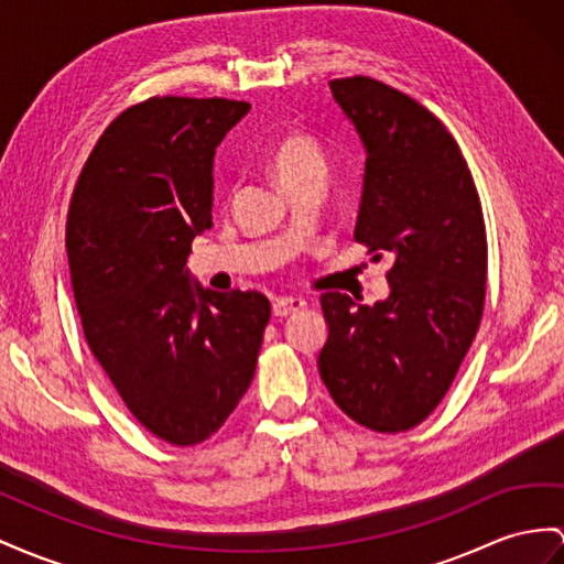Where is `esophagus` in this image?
Instances as JSON below:
<instances>
[{
    "mask_svg": "<svg viewBox=\"0 0 564 564\" xmlns=\"http://www.w3.org/2000/svg\"><path fill=\"white\" fill-rule=\"evenodd\" d=\"M302 307H305V300H302V297H293V295L276 297V300H273V316H288V314H293Z\"/></svg>",
    "mask_w": 564,
    "mask_h": 564,
    "instance_id": "esophagus-1",
    "label": "esophagus"
}]
</instances>
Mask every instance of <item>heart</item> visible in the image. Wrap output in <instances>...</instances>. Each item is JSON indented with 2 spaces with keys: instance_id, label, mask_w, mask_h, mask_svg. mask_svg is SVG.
I'll list each match as a JSON object with an SVG mask.
<instances>
[{
  "instance_id": "obj_1",
  "label": "heart",
  "mask_w": 564,
  "mask_h": 564,
  "mask_svg": "<svg viewBox=\"0 0 564 564\" xmlns=\"http://www.w3.org/2000/svg\"><path fill=\"white\" fill-rule=\"evenodd\" d=\"M267 169L288 195L300 187L322 185L326 176V156L319 142L305 133H285L271 144Z\"/></svg>"
}]
</instances>
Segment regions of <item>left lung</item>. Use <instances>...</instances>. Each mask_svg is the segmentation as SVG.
I'll return each instance as SVG.
<instances>
[{
	"label": "left lung",
	"mask_w": 564,
	"mask_h": 564,
	"mask_svg": "<svg viewBox=\"0 0 564 564\" xmlns=\"http://www.w3.org/2000/svg\"><path fill=\"white\" fill-rule=\"evenodd\" d=\"M367 162L355 240L391 257L388 297L322 295L316 357L336 405L367 429L408 431L451 388L481 322L486 226L457 142L429 109L365 76L330 80Z\"/></svg>",
	"instance_id": "left-lung-1"
}]
</instances>
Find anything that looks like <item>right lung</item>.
Returning a JSON list of instances; mask_svg holds the SVG:
<instances>
[{
  "label": "right lung",
  "mask_w": 564,
  "mask_h": 564,
  "mask_svg": "<svg viewBox=\"0 0 564 564\" xmlns=\"http://www.w3.org/2000/svg\"><path fill=\"white\" fill-rule=\"evenodd\" d=\"M250 111L236 99L152 97L109 123L70 197L66 252L97 362L154 436L195 445L254 377L269 300L216 293L191 269L212 226L214 156Z\"/></svg>",
  "instance_id": "right-lung-1"
}]
</instances>
